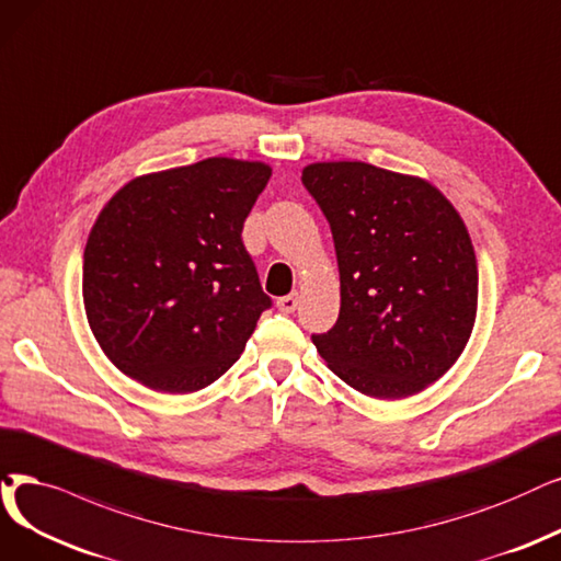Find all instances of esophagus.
Segmentation results:
<instances>
[{
  "label": "esophagus",
  "mask_w": 561,
  "mask_h": 561,
  "mask_svg": "<svg viewBox=\"0 0 561 561\" xmlns=\"http://www.w3.org/2000/svg\"><path fill=\"white\" fill-rule=\"evenodd\" d=\"M276 306H278V310H280V312H295V310H297V306H299V293H293V295H287V297H280V299L276 301Z\"/></svg>",
  "instance_id": "esophagus-1"
}]
</instances>
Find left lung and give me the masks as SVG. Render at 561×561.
<instances>
[{
  "label": "left lung",
  "mask_w": 561,
  "mask_h": 561,
  "mask_svg": "<svg viewBox=\"0 0 561 561\" xmlns=\"http://www.w3.org/2000/svg\"><path fill=\"white\" fill-rule=\"evenodd\" d=\"M301 182L327 216L341 272L339 322L312 335L358 393L396 400L449 370L472 335V239L439 188L362 161L310 163Z\"/></svg>",
  "instance_id": "left-lung-1"
}]
</instances>
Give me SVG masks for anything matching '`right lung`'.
<instances>
[{"mask_svg":"<svg viewBox=\"0 0 561 561\" xmlns=\"http://www.w3.org/2000/svg\"><path fill=\"white\" fill-rule=\"evenodd\" d=\"M272 165L228 156L130 179L84 245L89 329L124 375L161 393L209 387L272 306L241 241Z\"/></svg>","mask_w":561,"mask_h":561,"instance_id":"obj_1","label":"right lung"}]
</instances>
